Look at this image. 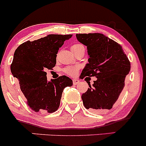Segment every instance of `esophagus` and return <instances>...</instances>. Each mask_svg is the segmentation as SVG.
Returning a JSON list of instances; mask_svg holds the SVG:
<instances>
[{
	"instance_id": "esophagus-1",
	"label": "esophagus",
	"mask_w": 146,
	"mask_h": 146,
	"mask_svg": "<svg viewBox=\"0 0 146 146\" xmlns=\"http://www.w3.org/2000/svg\"><path fill=\"white\" fill-rule=\"evenodd\" d=\"M72 82H73V84H74V85H76V84H79V82H80V81L78 80V79H73Z\"/></svg>"
}]
</instances>
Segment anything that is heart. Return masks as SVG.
Instances as JSON below:
<instances>
[{
  "label": "heart",
  "mask_w": 146,
  "mask_h": 146,
  "mask_svg": "<svg viewBox=\"0 0 146 146\" xmlns=\"http://www.w3.org/2000/svg\"><path fill=\"white\" fill-rule=\"evenodd\" d=\"M80 49H85V48H84V46L83 45L79 44V43L73 45L71 48L72 51L80 50ZM79 70V66H69V67H65V68H64L63 72H64L66 74L69 75V76H74L77 74Z\"/></svg>",
  "instance_id": "b5f03b06"
}]
</instances>
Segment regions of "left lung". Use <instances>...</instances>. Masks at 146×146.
<instances>
[{"instance_id": "obj_1", "label": "left lung", "mask_w": 146, "mask_h": 146, "mask_svg": "<svg viewBox=\"0 0 146 146\" xmlns=\"http://www.w3.org/2000/svg\"><path fill=\"white\" fill-rule=\"evenodd\" d=\"M76 36L79 42L87 46L89 55L88 63L80 78H97L93 86L89 84L86 92L82 94L84 106L94 112L110 110L122 91L126 76L130 71L128 58L118 43L103 34L94 33Z\"/></svg>"}]
</instances>
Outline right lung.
<instances>
[{
	"mask_svg": "<svg viewBox=\"0 0 146 146\" xmlns=\"http://www.w3.org/2000/svg\"><path fill=\"white\" fill-rule=\"evenodd\" d=\"M72 34H49L19 45L15 51L10 70L19 81L27 106L36 112L52 113L58 109L64 88L72 86L64 75L48 82L45 70L56 64L58 50Z\"/></svg>",
	"mask_w": 146,
	"mask_h": 146,
	"instance_id": "right-lung-1",
	"label": "right lung"
}]
</instances>
